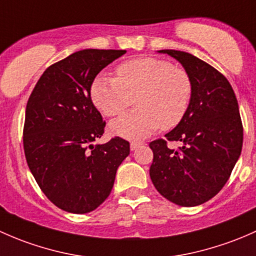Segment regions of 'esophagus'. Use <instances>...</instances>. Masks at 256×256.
Listing matches in <instances>:
<instances>
[{
    "label": "esophagus",
    "mask_w": 256,
    "mask_h": 256,
    "mask_svg": "<svg viewBox=\"0 0 256 256\" xmlns=\"http://www.w3.org/2000/svg\"><path fill=\"white\" fill-rule=\"evenodd\" d=\"M143 146V143H140V142H132L130 143V150L132 152H134V150L138 149L139 146Z\"/></svg>",
    "instance_id": "obj_1"
}]
</instances>
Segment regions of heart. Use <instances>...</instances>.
Here are the masks:
<instances>
[{"label": "heart", "instance_id": "heart-1", "mask_svg": "<svg viewBox=\"0 0 256 256\" xmlns=\"http://www.w3.org/2000/svg\"><path fill=\"white\" fill-rule=\"evenodd\" d=\"M116 75L97 76L90 88L92 104L107 117L122 114L136 98V110L110 123L113 134L138 140L185 118L194 92L187 71L168 60L144 56L118 65Z\"/></svg>", "mask_w": 256, "mask_h": 256}]
</instances>
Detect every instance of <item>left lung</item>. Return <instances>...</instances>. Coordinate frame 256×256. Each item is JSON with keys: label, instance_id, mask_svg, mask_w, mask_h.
Listing matches in <instances>:
<instances>
[{"label": "left lung", "instance_id": "left-lung-1", "mask_svg": "<svg viewBox=\"0 0 256 256\" xmlns=\"http://www.w3.org/2000/svg\"><path fill=\"white\" fill-rule=\"evenodd\" d=\"M178 60L192 80L194 92L185 118L168 134L181 142L180 150L166 140L149 144L154 159L149 174L155 188L172 204L194 207L222 190L243 146V126L236 94L224 76L190 52L158 50Z\"/></svg>", "mask_w": 256, "mask_h": 256}]
</instances>
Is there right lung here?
I'll list each match as a JSON object with an SVG mask.
<instances>
[{
  "label": "right lung",
  "instance_id": "right-lung-1",
  "mask_svg": "<svg viewBox=\"0 0 256 256\" xmlns=\"http://www.w3.org/2000/svg\"><path fill=\"white\" fill-rule=\"evenodd\" d=\"M126 50L85 49L43 72L26 108L23 146L28 166L50 201L70 213H88L110 196L129 143L104 144L106 122L92 104V81Z\"/></svg>",
  "mask_w": 256,
  "mask_h": 256
}]
</instances>
